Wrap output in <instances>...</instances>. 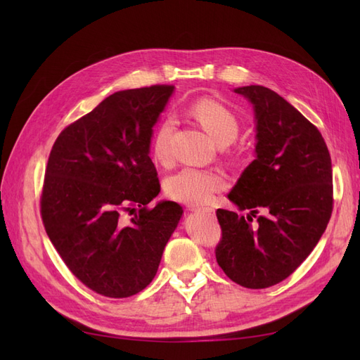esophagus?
Here are the masks:
<instances>
[{"label": "esophagus", "instance_id": "esophagus-1", "mask_svg": "<svg viewBox=\"0 0 360 360\" xmlns=\"http://www.w3.org/2000/svg\"><path fill=\"white\" fill-rule=\"evenodd\" d=\"M191 210L192 212H202L209 216H214V210L210 209V207H191Z\"/></svg>", "mask_w": 360, "mask_h": 360}]
</instances>
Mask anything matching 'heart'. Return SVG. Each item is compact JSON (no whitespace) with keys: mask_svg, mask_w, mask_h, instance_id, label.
Listing matches in <instances>:
<instances>
[{"mask_svg":"<svg viewBox=\"0 0 360 360\" xmlns=\"http://www.w3.org/2000/svg\"><path fill=\"white\" fill-rule=\"evenodd\" d=\"M192 118L202 126L217 144L226 146L237 138V117L228 108L213 99H200L189 106ZM176 129V122L171 117L162 118L153 130L150 139L151 155L159 163H167L171 159V138ZM225 186L222 174L212 169L183 168L167 181V195L183 204L197 205L209 201L216 192Z\"/></svg>","mask_w":360,"mask_h":360,"instance_id":"1","label":"heart"}]
</instances>
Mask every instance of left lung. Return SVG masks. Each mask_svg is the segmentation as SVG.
Returning a JSON list of instances; mask_svg holds the SVG:
<instances>
[{"label":"left lung","mask_w":360,"mask_h":360,"mask_svg":"<svg viewBox=\"0 0 360 360\" xmlns=\"http://www.w3.org/2000/svg\"><path fill=\"white\" fill-rule=\"evenodd\" d=\"M234 91L254 105L257 158L228 198L250 213L216 210L222 237L214 254L236 284L267 288L307 259L328 226L332 160L320 130L284 97L263 85Z\"/></svg>","instance_id":"left-lung-1"}]
</instances>
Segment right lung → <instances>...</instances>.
<instances>
[{"mask_svg": "<svg viewBox=\"0 0 360 360\" xmlns=\"http://www.w3.org/2000/svg\"><path fill=\"white\" fill-rule=\"evenodd\" d=\"M172 91L167 84L117 91L51 150L43 226L75 278L105 297H130L153 281L183 213L172 201L147 205L160 191L151 132ZM126 212L134 216L124 220Z\"/></svg>", "mask_w": 360, "mask_h": 360, "instance_id": "obj_1", "label": "right lung"}]
</instances>
